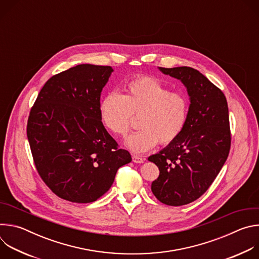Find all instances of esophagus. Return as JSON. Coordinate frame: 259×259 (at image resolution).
<instances>
[{"label":"esophagus","mask_w":259,"mask_h":259,"mask_svg":"<svg viewBox=\"0 0 259 259\" xmlns=\"http://www.w3.org/2000/svg\"><path fill=\"white\" fill-rule=\"evenodd\" d=\"M132 161H133L134 163L141 164V163H143V162H144V159H142V158H141V157H139V156L133 155V156H132Z\"/></svg>","instance_id":"1"}]
</instances>
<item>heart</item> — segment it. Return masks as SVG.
Returning <instances> with one entry per match:
<instances>
[{
    "mask_svg": "<svg viewBox=\"0 0 259 259\" xmlns=\"http://www.w3.org/2000/svg\"><path fill=\"white\" fill-rule=\"evenodd\" d=\"M186 94L170 89L151 77H137L124 87V93L108 92L99 105L103 127L114 136H125L133 117H140L139 131L125 140L134 154L150 151L160 142H173L182 132L189 117Z\"/></svg>",
    "mask_w": 259,
    "mask_h": 259,
    "instance_id": "1",
    "label": "heart"
}]
</instances>
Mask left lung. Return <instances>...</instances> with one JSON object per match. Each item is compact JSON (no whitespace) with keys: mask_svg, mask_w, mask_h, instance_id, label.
<instances>
[{"mask_svg":"<svg viewBox=\"0 0 259 259\" xmlns=\"http://www.w3.org/2000/svg\"><path fill=\"white\" fill-rule=\"evenodd\" d=\"M187 87L191 104L181 134L149 157L159 170L152 192L163 204L182 206L199 199L226 163L231 149L227 98L204 75L189 66L159 67Z\"/></svg>","mask_w":259,"mask_h":259,"instance_id":"8db88e82","label":"left lung"}]
</instances>
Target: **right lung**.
<instances>
[{
  "instance_id": "obj_1",
  "label": "right lung",
  "mask_w": 259,
  "mask_h": 259,
  "mask_svg": "<svg viewBox=\"0 0 259 259\" xmlns=\"http://www.w3.org/2000/svg\"><path fill=\"white\" fill-rule=\"evenodd\" d=\"M113 68L79 64L51 77L30 108L26 134L34 166L59 198L91 203L104 195L128 151L103 127L100 94Z\"/></svg>"
}]
</instances>
